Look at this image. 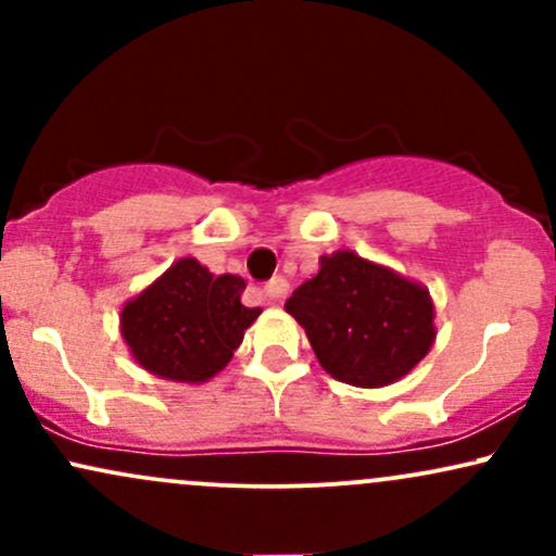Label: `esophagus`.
<instances>
[{
	"label": "esophagus",
	"mask_w": 556,
	"mask_h": 556,
	"mask_svg": "<svg viewBox=\"0 0 556 556\" xmlns=\"http://www.w3.org/2000/svg\"><path fill=\"white\" fill-rule=\"evenodd\" d=\"M287 279L285 277H274L271 282H266V287H264V292H266V298L269 300H274V303H282V300L287 298Z\"/></svg>",
	"instance_id": "obj_1"
}]
</instances>
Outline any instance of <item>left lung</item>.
Masks as SVG:
<instances>
[{
	"mask_svg": "<svg viewBox=\"0 0 556 556\" xmlns=\"http://www.w3.org/2000/svg\"><path fill=\"white\" fill-rule=\"evenodd\" d=\"M318 264L285 311L305 329L331 379L387 387L429 355L437 340L429 287L355 251H334Z\"/></svg>",
	"mask_w": 556,
	"mask_h": 556,
	"instance_id": "1",
	"label": "left lung"
}]
</instances>
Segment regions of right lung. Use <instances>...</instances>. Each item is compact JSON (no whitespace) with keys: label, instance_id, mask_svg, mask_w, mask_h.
I'll use <instances>...</instances> for the list:
<instances>
[{"label":"right lung","instance_id":"right-lung-1","mask_svg":"<svg viewBox=\"0 0 556 556\" xmlns=\"http://www.w3.org/2000/svg\"><path fill=\"white\" fill-rule=\"evenodd\" d=\"M245 279L214 277L193 256L177 258L162 277L119 311V334L143 371L177 384H203L232 361L261 308L240 303Z\"/></svg>","mask_w":556,"mask_h":556}]
</instances>
